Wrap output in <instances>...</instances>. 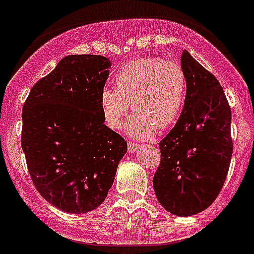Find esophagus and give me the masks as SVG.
Here are the masks:
<instances>
[{"instance_id": "obj_1", "label": "esophagus", "mask_w": 254, "mask_h": 254, "mask_svg": "<svg viewBox=\"0 0 254 254\" xmlns=\"http://www.w3.org/2000/svg\"><path fill=\"white\" fill-rule=\"evenodd\" d=\"M137 147H138V143L127 142V150L130 151V153H134V151L137 150Z\"/></svg>"}]
</instances>
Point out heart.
Listing matches in <instances>:
<instances>
[{
    "mask_svg": "<svg viewBox=\"0 0 254 254\" xmlns=\"http://www.w3.org/2000/svg\"><path fill=\"white\" fill-rule=\"evenodd\" d=\"M116 87L107 85L100 95L104 121L119 129L129 107L135 113L127 124L129 134L149 138L157 127L177 123L187 99V76L178 62L149 57L133 59L117 71Z\"/></svg>",
    "mask_w": 254,
    "mask_h": 254,
    "instance_id": "b5f03b06",
    "label": "heart"
}]
</instances>
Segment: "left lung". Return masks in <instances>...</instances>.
Here are the masks:
<instances>
[{
	"mask_svg": "<svg viewBox=\"0 0 254 254\" xmlns=\"http://www.w3.org/2000/svg\"><path fill=\"white\" fill-rule=\"evenodd\" d=\"M181 64L187 99L175 127L159 142L153 187L166 211L192 216L208 208L223 189L233 150L232 113L216 77L186 50Z\"/></svg>",
	"mask_w": 254,
	"mask_h": 254,
	"instance_id": "obj_1",
	"label": "left lung"
}]
</instances>
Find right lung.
I'll return each instance as SVG.
<instances>
[{
	"label": "right lung",
	"mask_w": 254,
	"mask_h": 254,
	"mask_svg": "<svg viewBox=\"0 0 254 254\" xmlns=\"http://www.w3.org/2000/svg\"><path fill=\"white\" fill-rule=\"evenodd\" d=\"M111 64L101 55L64 57L23 104L21 145L31 181L64 212L97 208L127 153L125 139L104 124L100 105Z\"/></svg>",
	"instance_id": "add662e5"
}]
</instances>
